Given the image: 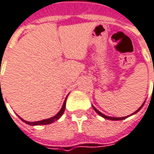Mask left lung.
I'll list each match as a JSON object with an SVG mask.
<instances>
[{
    "instance_id": "1",
    "label": "left lung",
    "mask_w": 154,
    "mask_h": 154,
    "mask_svg": "<svg viewBox=\"0 0 154 154\" xmlns=\"http://www.w3.org/2000/svg\"><path fill=\"white\" fill-rule=\"evenodd\" d=\"M144 103L141 105V106H140V107H139V108L137 109V110H136V111H135L134 113H132V114H131V115L127 116H124V117H114V116H106V115H104V114H103L102 112H100V111H99L98 109H95V108H94V106H93V109H94V111H95V112H96V113H97L98 115L101 116L102 117H103V118H105V119H108V120H115V121H118V120H123V119H125L126 117H129V116H131L136 114L137 112H138V111H139V110L141 109V108H142V107L144 106Z\"/></svg>"
}]
</instances>
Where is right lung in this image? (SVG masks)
<instances>
[{
    "label": "right lung",
    "instance_id": "right-lung-1",
    "mask_svg": "<svg viewBox=\"0 0 154 154\" xmlns=\"http://www.w3.org/2000/svg\"><path fill=\"white\" fill-rule=\"evenodd\" d=\"M66 98L65 99V102H64V103L62 105V108L60 109V110L56 114V115L54 116H52V117H50L48 119H44V120H41V121H37V122H28L26 120H24V119H23L22 117H20V119L23 121V122H24L25 124H27V125H50V124H51V123H53V122H55V121H57L58 119H60L61 117V116L63 115V113H64V111H65V108H66Z\"/></svg>",
    "mask_w": 154,
    "mask_h": 154
}]
</instances>
